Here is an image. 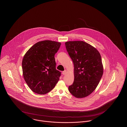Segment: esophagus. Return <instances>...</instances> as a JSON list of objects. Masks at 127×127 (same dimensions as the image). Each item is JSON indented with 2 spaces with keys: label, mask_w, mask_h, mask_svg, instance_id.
Wrapping results in <instances>:
<instances>
[{
  "label": "esophagus",
  "mask_w": 127,
  "mask_h": 127,
  "mask_svg": "<svg viewBox=\"0 0 127 127\" xmlns=\"http://www.w3.org/2000/svg\"><path fill=\"white\" fill-rule=\"evenodd\" d=\"M66 73H67V71H66V70H65L64 71L62 72V74H63V75H65L66 74Z\"/></svg>",
  "instance_id": "esophagus-1"
}]
</instances>
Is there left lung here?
<instances>
[{"label":"left lung","mask_w":127,"mask_h":127,"mask_svg":"<svg viewBox=\"0 0 127 127\" xmlns=\"http://www.w3.org/2000/svg\"><path fill=\"white\" fill-rule=\"evenodd\" d=\"M74 64V82L68 87L77 98L87 97L96 89L103 73L101 57L96 48L83 41L65 42Z\"/></svg>","instance_id":"8db88e82"}]
</instances>
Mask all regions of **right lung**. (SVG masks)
Listing matches in <instances>:
<instances>
[{
  "label": "right lung",
  "mask_w": 127,
  "mask_h": 127,
  "mask_svg": "<svg viewBox=\"0 0 127 127\" xmlns=\"http://www.w3.org/2000/svg\"><path fill=\"white\" fill-rule=\"evenodd\" d=\"M61 43L46 40L35 44L26 53L22 67L23 75L30 90L38 94L51 91L60 79L54 56Z\"/></svg>",
  "instance_id": "1"
}]
</instances>
